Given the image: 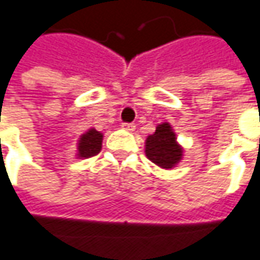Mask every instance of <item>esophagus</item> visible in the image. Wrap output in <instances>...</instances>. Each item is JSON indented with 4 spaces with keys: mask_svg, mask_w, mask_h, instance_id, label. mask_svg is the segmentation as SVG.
Here are the masks:
<instances>
[{
    "mask_svg": "<svg viewBox=\"0 0 260 260\" xmlns=\"http://www.w3.org/2000/svg\"><path fill=\"white\" fill-rule=\"evenodd\" d=\"M122 129H125V131H134L135 129V125L134 123H128V122H123L122 125Z\"/></svg>",
    "mask_w": 260,
    "mask_h": 260,
    "instance_id": "obj_1",
    "label": "esophagus"
}]
</instances>
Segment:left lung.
<instances>
[{
  "label": "left lung",
  "mask_w": 260,
  "mask_h": 260,
  "mask_svg": "<svg viewBox=\"0 0 260 260\" xmlns=\"http://www.w3.org/2000/svg\"><path fill=\"white\" fill-rule=\"evenodd\" d=\"M145 154L152 163L172 169L182 158V148L176 142L175 132L169 123H161L145 141Z\"/></svg>",
  "instance_id": "left-lung-1"
}]
</instances>
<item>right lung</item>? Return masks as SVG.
<instances>
[{
    "label": "right lung",
    "instance_id": "1",
    "mask_svg": "<svg viewBox=\"0 0 260 260\" xmlns=\"http://www.w3.org/2000/svg\"><path fill=\"white\" fill-rule=\"evenodd\" d=\"M102 140L103 135L96 129H90L87 134H84L80 138V144H78V155L80 157H93L97 155L100 150H102Z\"/></svg>",
    "mask_w": 260,
    "mask_h": 260
}]
</instances>
